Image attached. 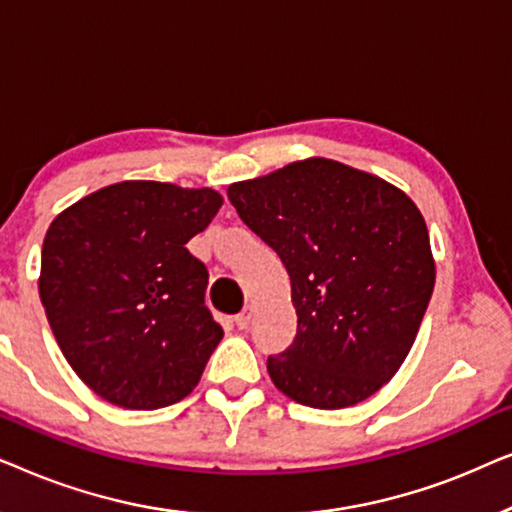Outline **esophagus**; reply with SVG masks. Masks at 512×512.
Here are the masks:
<instances>
[{
  "mask_svg": "<svg viewBox=\"0 0 512 512\" xmlns=\"http://www.w3.org/2000/svg\"><path fill=\"white\" fill-rule=\"evenodd\" d=\"M251 319H254V310H251V307H247V310H242L240 314H237V317H235V324L240 326V328H249Z\"/></svg>",
  "mask_w": 512,
  "mask_h": 512,
  "instance_id": "34e87169",
  "label": "esophagus"
}]
</instances>
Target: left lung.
<instances>
[{
    "label": "left lung",
    "instance_id": "1",
    "mask_svg": "<svg viewBox=\"0 0 512 512\" xmlns=\"http://www.w3.org/2000/svg\"><path fill=\"white\" fill-rule=\"evenodd\" d=\"M228 198L291 277L298 331L286 352L268 359L275 387L319 410L380 391L410 354L436 284L415 202L331 158L235 181Z\"/></svg>",
    "mask_w": 512,
    "mask_h": 512
}]
</instances>
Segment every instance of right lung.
<instances>
[{"mask_svg":"<svg viewBox=\"0 0 512 512\" xmlns=\"http://www.w3.org/2000/svg\"><path fill=\"white\" fill-rule=\"evenodd\" d=\"M221 205L214 188L135 179L48 226L41 303L67 363L104 401L156 410L200 382L223 331L205 305L209 272L186 242Z\"/></svg>","mask_w":512,"mask_h":512,"instance_id":"right-lung-1","label":"right lung"}]
</instances>
